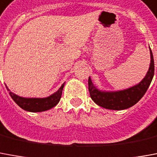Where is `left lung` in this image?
<instances>
[{
    "label": "left lung",
    "instance_id": "1",
    "mask_svg": "<svg viewBox=\"0 0 157 157\" xmlns=\"http://www.w3.org/2000/svg\"><path fill=\"white\" fill-rule=\"evenodd\" d=\"M151 64L146 75L138 85L128 89L117 91L100 90L93 85L89 78L88 86L90 97L97 105L107 109L123 110L135 105L145 94L151 85L155 72V64L152 52L151 51Z\"/></svg>",
    "mask_w": 157,
    "mask_h": 157
}]
</instances>
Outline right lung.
I'll use <instances>...</instances> for the list:
<instances>
[{
    "instance_id": "add662e5",
    "label": "right lung",
    "mask_w": 157,
    "mask_h": 157,
    "mask_svg": "<svg viewBox=\"0 0 157 157\" xmlns=\"http://www.w3.org/2000/svg\"><path fill=\"white\" fill-rule=\"evenodd\" d=\"M64 85L65 83L62 84L60 89L56 92L50 95L49 97H44V98H26V97H19L18 95L12 92L6 85V87L7 90L9 91L12 99L21 109L29 111V112H43V111L50 109L58 104V102L60 100V97H61L62 90H63Z\"/></svg>"
}]
</instances>
